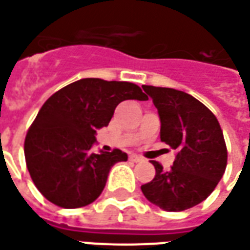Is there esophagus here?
I'll use <instances>...</instances> for the list:
<instances>
[{
  "label": "esophagus",
  "mask_w": 250,
  "mask_h": 250,
  "mask_svg": "<svg viewBox=\"0 0 250 250\" xmlns=\"http://www.w3.org/2000/svg\"><path fill=\"white\" fill-rule=\"evenodd\" d=\"M130 160L134 161V163H139V161H142L144 159H142L141 156H138V154H131V156H130Z\"/></svg>",
  "instance_id": "esophagus-1"
}]
</instances>
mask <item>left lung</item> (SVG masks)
Returning a JSON list of instances; mask_svg holds the SVG:
<instances>
[{"instance_id":"left-lung-1","label":"left lung","mask_w":250,"mask_h":250,"mask_svg":"<svg viewBox=\"0 0 250 250\" xmlns=\"http://www.w3.org/2000/svg\"><path fill=\"white\" fill-rule=\"evenodd\" d=\"M160 116V139L176 150L174 166L157 161L153 181L141 186L144 196L168 212L203 203L225 174L227 149L218 119L197 98L168 87L142 86Z\"/></svg>"}]
</instances>
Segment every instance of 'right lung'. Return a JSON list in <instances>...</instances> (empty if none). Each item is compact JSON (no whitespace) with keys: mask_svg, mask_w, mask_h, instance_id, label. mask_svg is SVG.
Listing matches in <instances>:
<instances>
[{"mask_svg":"<svg viewBox=\"0 0 250 250\" xmlns=\"http://www.w3.org/2000/svg\"><path fill=\"white\" fill-rule=\"evenodd\" d=\"M146 101L130 82L84 78L56 91L25 135L24 156L37 189L61 208H81L103 193L111 168L127 161L119 149L93 153L97 130L106 127L119 104Z\"/></svg>","mask_w":250,"mask_h":250,"instance_id":"obj_1","label":"right lung"}]
</instances>
